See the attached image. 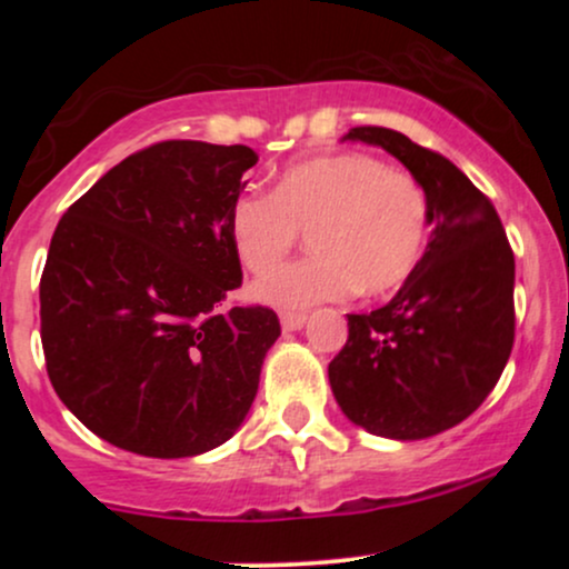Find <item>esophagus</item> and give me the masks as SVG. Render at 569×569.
<instances>
[{"label":"esophagus","mask_w":569,"mask_h":569,"mask_svg":"<svg viewBox=\"0 0 569 569\" xmlns=\"http://www.w3.org/2000/svg\"><path fill=\"white\" fill-rule=\"evenodd\" d=\"M305 321H307L305 312H280V326H283L286 331L302 329Z\"/></svg>","instance_id":"esophagus-1"}]
</instances>
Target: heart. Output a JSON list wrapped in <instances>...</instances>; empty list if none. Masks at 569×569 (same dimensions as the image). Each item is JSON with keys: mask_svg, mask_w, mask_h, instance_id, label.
I'll use <instances>...</instances> for the list:
<instances>
[{"mask_svg": "<svg viewBox=\"0 0 569 569\" xmlns=\"http://www.w3.org/2000/svg\"><path fill=\"white\" fill-rule=\"evenodd\" d=\"M430 230L420 181L363 152L291 162L272 192L248 189L230 208L234 253L253 276L276 270L310 232L312 257L253 286V297L280 310L348 297H380L407 283Z\"/></svg>", "mask_w": 569, "mask_h": 569, "instance_id": "b5f03b06", "label": "heart"}]
</instances>
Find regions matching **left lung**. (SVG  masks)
Masks as SVG:
<instances>
[{"label":"left lung","instance_id":"8db88e82","mask_svg":"<svg viewBox=\"0 0 569 569\" xmlns=\"http://www.w3.org/2000/svg\"><path fill=\"white\" fill-rule=\"evenodd\" d=\"M345 139L382 147L430 202L428 248L380 310L348 316L329 382L348 420L385 439L455 428L485 403L513 348V251L498 211L455 162L390 128Z\"/></svg>","mask_w":569,"mask_h":569}]
</instances>
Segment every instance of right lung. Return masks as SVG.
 I'll return each instance as SVG.
<instances>
[{"mask_svg":"<svg viewBox=\"0 0 569 569\" xmlns=\"http://www.w3.org/2000/svg\"><path fill=\"white\" fill-rule=\"evenodd\" d=\"M257 160L243 143H152L58 221L39 280L44 363L103 441L194 457L246 420L280 321L219 302L243 280L230 208Z\"/></svg>","mask_w":569,"mask_h":569,"instance_id":"obj_1","label":"right lung"}]
</instances>
